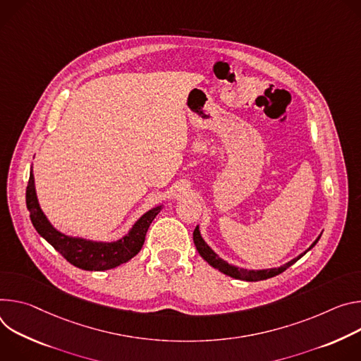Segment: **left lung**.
I'll list each match as a JSON object with an SVG mask.
<instances>
[{"instance_id": "1", "label": "left lung", "mask_w": 361, "mask_h": 361, "mask_svg": "<svg viewBox=\"0 0 361 361\" xmlns=\"http://www.w3.org/2000/svg\"><path fill=\"white\" fill-rule=\"evenodd\" d=\"M322 236V235H319ZM319 236L315 239V241L311 244V247L307 250L310 251L317 243ZM193 243H195V247L199 252V255H201L209 265H212L214 268L219 269L221 272H224L225 275H229L232 278H236V279H244V281H261V279H267V278H271V276H275L278 274L284 272L288 267H291L294 262H297L304 254H307V251L304 254H300L297 258L291 259L290 262L284 264L283 267H278V268H269V269H245V268H239V267H235V265H231L228 264L226 261H224L222 258H219L212 250L211 247L204 241V238L201 236V231H199V226L195 228L193 231Z\"/></svg>"}]
</instances>
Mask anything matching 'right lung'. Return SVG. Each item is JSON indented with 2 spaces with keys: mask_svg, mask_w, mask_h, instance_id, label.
<instances>
[{
  "mask_svg": "<svg viewBox=\"0 0 361 361\" xmlns=\"http://www.w3.org/2000/svg\"><path fill=\"white\" fill-rule=\"evenodd\" d=\"M27 209L30 211L31 222L35 231L42 235L46 241L54 247L70 264L86 271H104L122 265L132 259L143 247L146 232L154 219V216L162 209V205L147 211L136 224L132 226L128 235L113 243H97L85 238L68 236L57 231L44 212L39 208L34 175L30 172V179L25 192Z\"/></svg>",
  "mask_w": 361,
  "mask_h": 361,
  "instance_id": "right-lung-1",
  "label": "right lung"
}]
</instances>
